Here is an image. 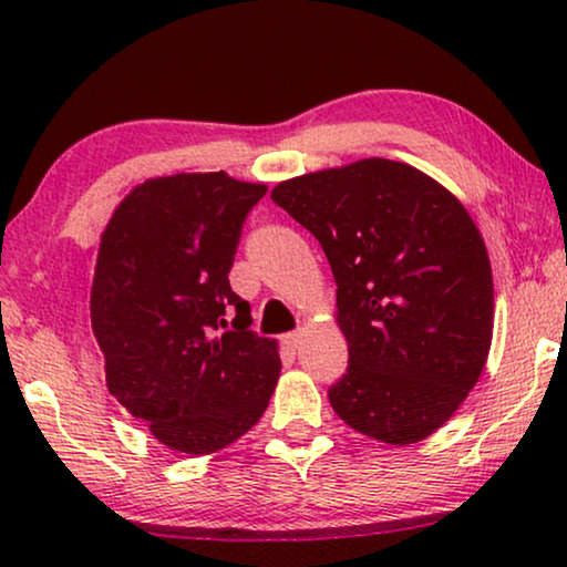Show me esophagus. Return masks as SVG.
<instances>
[{"instance_id": "34e87169", "label": "esophagus", "mask_w": 567, "mask_h": 567, "mask_svg": "<svg viewBox=\"0 0 567 567\" xmlns=\"http://www.w3.org/2000/svg\"><path fill=\"white\" fill-rule=\"evenodd\" d=\"M281 343H284L286 348H299V343H301V330L286 332V336L281 338Z\"/></svg>"}]
</instances>
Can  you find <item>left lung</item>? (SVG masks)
<instances>
[{
	"label": "left lung",
	"mask_w": 567,
	"mask_h": 567,
	"mask_svg": "<svg viewBox=\"0 0 567 567\" xmlns=\"http://www.w3.org/2000/svg\"><path fill=\"white\" fill-rule=\"evenodd\" d=\"M270 198L336 276L348 369L328 390L332 410L384 444L431 436L477 384L493 338L491 260L467 208L382 157L284 181Z\"/></svg>",
	"instance_id": "1"
}]
</instances>
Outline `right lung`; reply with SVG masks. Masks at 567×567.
<instances>
[{
	"mask_svg": "<svg viewBox=\"0 0 567 567\" xmlns=\"http://www.w3.org/2000/svg\"><path fill=\"white\" fill-rule=\"evenodd\" d=\"M262 183L181 173L136 185L100 237L90 293L107 390L183 454L229 446L266 413L278 343L250 330L229 270ZM236 309L235 331L221 333Z\"/></svg>",
	"mask_w": 567,
	"mask_h": 567,
	"instance_id": "obj_1",
	"label": "right lung"
}]
</instances>
